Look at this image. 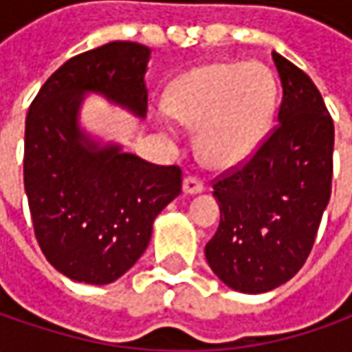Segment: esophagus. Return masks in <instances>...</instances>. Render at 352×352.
Listing matches in <instances>:
<instances>
[{
  "label": "esophagus",
  "mask_w": 352,
  "mask_h": 352,
  "mask_svg": "<svg viewBox=\"0 0 352 352\" xmlns=\"http://www.w3.org/2000/svg\"><path fill=\"white\" fill-rule=\"evenodd\" d=\"M182 190L186 196H196V194H201V192H204V182H201L199 178H196V176H186V178H184Z\"/></svg>",
  "instance_id": "34e87169"
}]
</instances>
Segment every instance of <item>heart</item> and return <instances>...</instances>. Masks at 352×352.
Masks as SVG:
<instances>
[{
	"mask_svg": "<svg viewBox=\"0 0 352 352\" xmlns=\"http://www.w3.org/2000/svg\"><path fill=\"white\" fill-rule=\"evenodd\" d=\"M278 107L274 74L258 62H211L186 72L170 88L172 119L197 129V153L211 168L247 162L266 139ZM164 133L174 135L166 119Z\"/></svg>",
	"mask_w": 352,
	"mask_h": 352,
	"instance_id": "1",
	"label": "heart"
}]
</instances>
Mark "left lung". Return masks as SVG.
I'll use <instances>...</instances> for the list:
<instances>
[{
	"label": "left lung",
	"mask_w": 352,
	"mask_h": 352,
	"mask_svg": "<svg viewBox=\"0 0 352 352\" xmlns=\"http://www.w3.org/2000/svg\"><path fill=\"white\" fill-rule=\"evenodd\" d=\"M272 60L282 82L278 125L243 168L213 184L221 221L206 258L243 294L274 290L304 266L331 197V116L309 76L278 52Z\"/></svg>",
	"instance_id": "8db88e82"
}]
</instances>
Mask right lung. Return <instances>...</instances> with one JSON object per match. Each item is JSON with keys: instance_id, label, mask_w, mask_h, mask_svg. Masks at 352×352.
Returning <instances> with one entry per match:
<instances>
[{"instance_id": "right-lung-1", "label": "right lung", "mask_w": 352, "mask_h": 352, "mask_svg": "<svg viewBox=\"0 0 352 352\" xmlns=\"http://www.w3.org/2000/svg\"><path fill=\"white\" fill-rule=\"evenodd\" d=\"M151 48L116 41L78 54L45 82L25 121V192L41 250L64 276L111 284L141 258L156 215L182 192V170L94 139L80 125L88 94L146 116Z\"/></svg>"}]
</instances>
